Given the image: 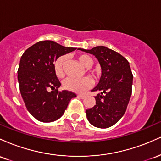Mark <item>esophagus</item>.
Returning <instances> with one entry per match:
<instances>
[{"label": "esophagus", "instance_id": "esophagus-1", "mask_svg": "<svg viewBox=\"0 0 161 161\" xmlns=\"http://www.w3.org/2000/svg\"><path fill=\"white\" fill-rule=\"evenodd\" d=\"M77 96H78V97H80V98H82V99H83L85 97V95H78Z\"/></svg>", "mask_w": 161, "mask_h": 161}]
</instances>
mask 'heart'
I'll use <instances>...</instances> for the list:
<instances>
[{
    "mask_svg": "<svg viewBox=\"0 0 161 161\" xmlns=\"http://www.w3.org/2000/svg\"><path fill=\"white\" fill-rule=\"evenodd\" d=\"M78 61L81 65L86 68L91 67L93 64V60L90 56L87 54H81L77 57ZM66 60L65 56H61L53 62V69H54L55 74L59 78L64 76V66ZM93 81L89 77H84L82 79H74L67 78L64 82V87L69 91L82 93L88 88L92 86Z\"/></svg>",
    "mask_w": 161,
    "mask_h": 161,
    "instance_id": "b5f03b06",
    "label": "heart"
}]
</instances>
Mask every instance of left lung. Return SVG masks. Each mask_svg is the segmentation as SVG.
<instances>
[{"label": "left lung", "mask_w": 161, "mask_h": 161, "mask_svg": "<svg viewBox=\"0 0 161 161\" xmlns=\"http://www.w3.org/2000/svg\"><path fill=\"white\" fill-rule=\"evenodd\" d=\"M79 49L95 56L101 68L99 83L92 90L101 93L95 97V106L86 110L87 119L97 128H109L124 115L130 100L133 75L129 63L119 53L104 46Z\"/></svg>", "instance_id": "1"}]
</instances>
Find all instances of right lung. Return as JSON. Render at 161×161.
Segmentation results:
<instances>
[{
	"label": "right lung",
	"instance_id": "right-lung-1",
	"mask_svg": "<svg viewBox=\"0 0 161 161\" xmlns=\"http://www.w3.org/2000/svg\"><path fill=\"white\" fill-rule=\"evenodd\" d=\"M53 41H42L29 47L20 59L18 69L19 91L28 111L43 123L53 122L63 116L73 92L58 91L61 86L53 69L58 57L75 51ZM51 88L53 91L48 92Z\"/></svg>",
	"mask_w": 161,
	"mask_h": 161
}]
</instances>
